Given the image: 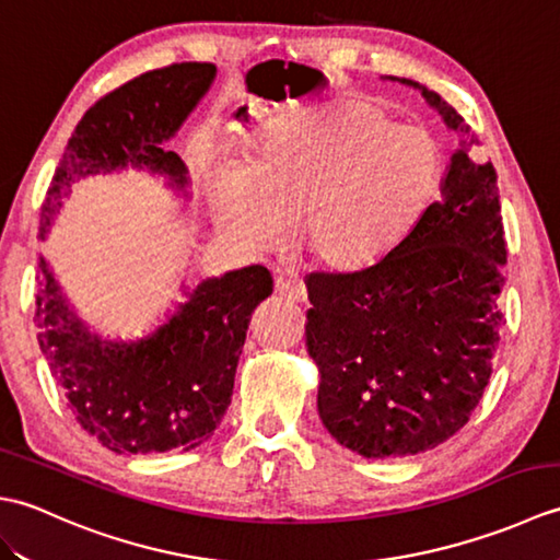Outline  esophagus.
Here are the masks:
<instances>
[{"mask_svg": "<svg viewBox=\"0 0 560 560\" xmlns=\"http://www.w3.org/2000/svg\"><path fill=\"white\" fill-rule=\"evenodd\" d=\"M273 287H277V293L281 295L283 301L305 303V289L301 287V283H295L291 279H283V277H277V283H273Z\"/></svg>", "mask_w": 560, "mask_h": 560, "instance_id": "1", "label": "esophagus"}]
</instances>
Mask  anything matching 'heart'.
<instances>
[{"label":"heart","mask_w":560,"mask_h":560,"mask_svg":"<svg viewBox=\"0 0 560 560\" xmlns=\"http://www.w3.org/2000/svg\"><path fill=\"white\" fill-rule=\"evenodd\" d=\"M445 147L431 127L397 122L383 103L335 96L279 125L209 199L219 231L245 249H293L331 277L385 261L431 211Z\"/></svg>","instance_id":"b5f03b06"}]
</instances>
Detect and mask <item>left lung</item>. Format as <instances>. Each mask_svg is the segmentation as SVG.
Here are the masks:
<instances>
[{"label": "left lung", "instance_id": "obj_1", "mask_svg": "<svg viewBox=\"0 0 560 560\" xmlns=\"http://www.w3.org/2000/svg\"><path fill=\"white\" fill-rule=\"evenodd\" d=\"M421 91L459 137L440 199L409 241L353 277L305 281V347L317 365V411L339 445L363 457L419 455L469 421L491 377L508 261L501 195L479 139L435 91Z\"/></svg>", "mask_w": 560, "mask_h": 560}]
</instances>
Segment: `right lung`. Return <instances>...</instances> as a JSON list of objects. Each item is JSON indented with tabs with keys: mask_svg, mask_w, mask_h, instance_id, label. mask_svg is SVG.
Wrapping results in <instances>:
<instances>
[{
	"mask_svg": "<svg viewBox=\"0 0 560 560\" xmlns=\"http://www.w3.org/2000/svg\"><path fill=\"white\" fill-rule=\"evenodd\" d=\"M217 67L183 62L147 71L86 110L47 189L40 241L86 177L132 171L159 175L189 199L187 165L165 151L207 96ZM35 325L38 343L83 431L117 455L195 450L217 431L231 404L249 317L273 291L259 267L180 287L183 301L139 339H105L79 317L40 255Z\"/></svg>",
	"mask_w": 560,
	"mask_h": 560,
	"instance_id": "add662e5",
	"label": "right lung"
}]
</instances>
